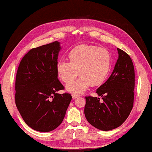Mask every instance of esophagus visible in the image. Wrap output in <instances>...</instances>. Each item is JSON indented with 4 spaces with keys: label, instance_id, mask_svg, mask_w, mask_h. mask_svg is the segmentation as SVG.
I'll return each mask as SVG.
<instances>
[{
    "label": "esophagus",
    "instance_id": "esophagus-1",
    "mask_svg": "<svg viewBox=\"0 0 152 152\" xmlns=\"http://www.w3.org/2000/svg\"><path fill=\"white\" fill-rule=\"evenodd\" d=\"M72 98H73L74 99H76V98H78V96H79V95H77V94H75V93H74V94L72 95Z\"/></svg>",
    "mask_w": 152,
    "mask_h": 152
}]
</instances>
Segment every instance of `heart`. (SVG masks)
<instances>
[{
	"mask_svg": "<svg viewBox=\"0 0 152 152\" xmlns=\"http://www.w3.org/2000/svg\"><path fill=\"white\" fill-rule=\"evenodd\" d=\"M68 59L69 62L59 61L56 70L60 80L66 83L73 81L79 72V78L66 86V90L70 93H82L91 85H101L110 70V54L103 48L80 45L70 51Z\"/></svg>",
	"mask_w": 152,
	"mask_h": 152,
	"instance_id": "1",
	"label": "heart"
}]
</instances>
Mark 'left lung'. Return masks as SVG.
<instances>
[{
    "label": "left lung",
    "instance_id": "obj_1",
    "mask_svg": "<svg viewBox=\"0 0 152 152\" xmlns=\"http://www.w3.org/2000/svg\"><path fill=\"white\" fill-rule=\"evenodd\" d=\"M118 59L110 76L96 89L100 98L86 96L84 114L93 127L110 131L119 127L133 106L134 69L130 56L117 48Z\"/></svg>",
    "mask_w": 152,
    "mask_h": 152
}]
</instances>
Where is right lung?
<instances>
[{
  "instance_id": "obj_1",
  "label": "right lung",
  "mask_w": 152,
  "mask_h": 152,
  "mask_svg": "<svg viewBox=\"0 0 152 152\" xmlns=\"http://www.w3.org/2000/svg\"><path fill=\"white\" fill-rule=\"evenodd\" d=\"M60 43L56 41L31 49L23 57L16 74L15 101L27 125L50 132L62 123L72 99L57 78Z\"/></svg>"
}]
</instances>
